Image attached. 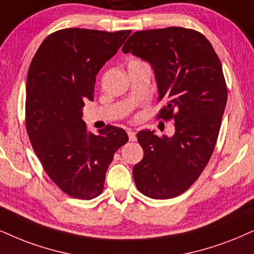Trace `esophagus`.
Masks as SVG:
<instances>
[{
    "mask_svg": "<svg viewBox=\"0 0 254 254\" xmlns=\"http://www.w3.org/2000/svg\"><path fill=\"white\" fill-rule=\"evenodd\" d=\"M127 134H128V137H129V141H135V140H136L135 132H133L132 129H128Z\"/></svg>",
    "mask_w": 254,
    "mask_h": 254,
    "instance_id": "esophagus-1",
    "label": "esophagus"
}]
</instances>
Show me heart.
<instances>
[{"mask_svg":"<svg viewBox=\"0 0 254 254\" xmlns=\"http://www.w3.org/2000/svg\"><path fill=\"white\" fill-rule=\"evenodd\" d=\"M139 65H148V64H147L145 61H142L141 59H136V58L129 59V61H128V64H127V67L128 68L139 67Z\"/></svg>","mask_w":254,"mask_h":254,"instance_id":"b5f03b06","label":"heart"}]
</instances>
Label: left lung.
Returning <instances> with one entry per match:
<instances>
[{
  "mask_svg": "<svg viewBox=\"0 0 254 254\" xmlns=\"http://www.w3.org/2000/svg\"><path fill=\"white\" fill-rule=\"evenodd\" d=\"M148 61L165 106L156 115L174 120L172 137L136 134L143 149L134 166L136 189L153 199L180 195L195 183L213 154L227 101L221 62L199 31L168 27L135 31L122 47Z\"/></svg>",
  "mask_w": 254,
  "mask_h": 254,
  "instance_id": "8db88e82",
  "label": "left lung"
}]
</instances>
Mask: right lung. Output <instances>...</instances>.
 <instances>
[{
  "label": "right lung",
  "instance_id": "1",
  "mask_svg": "<svg viewBox=\"0 0 254 254\" xmlns=\"http://www.w3.org/2000/svg\"><path fill=\"white\" fill-rule=\"evenodd\" d=\"M130 31H54L30 62L26 88L28 136L43 170L71 198L90 200L100 195L113 156L128 141L122 128L107 125L93 134L81 118L84 101L94 98L96 74Z\"/></svg>",
  "mask_w": 254,
  "mask_h": 254
}]
</instances>
